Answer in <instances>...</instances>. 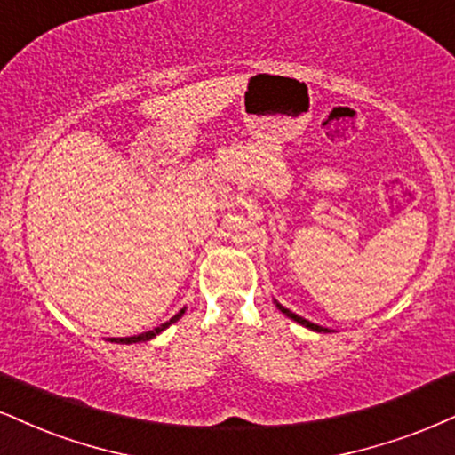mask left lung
Masks as SVG:
<instances>
[{"label":"left lung","instance_id":"left-lung-1","mask_svg":"<svg viewBox=\"0 0 455 455\" xmlns=\"http://www.w3.org/2000/svg\"><path fill=\"white\" fill-rule=\"evenodd\" d=\"M274 304H276V307L280 312L284 314V316H289L291 321H295V323H299L301 327H306V329H310V331H316V333H329V329L327 327H321V324H314V323H310V321H306V318H301L299 314H295V312H291L289 307H284L283 304H278L276 299H274Z\"/></svg>","mask_w":455,"mask_h":455}]
</instances>
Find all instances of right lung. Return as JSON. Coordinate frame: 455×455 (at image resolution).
Here are the masks:
<instances>
[{
	"label": "right lung",
	"instance_id": "right-lung-1",
	"mask_svg": "<svg viewBox=\"0 0 455 455\" xmlns=\"http://www.w3.org/2000/svg\"><path fill=\"white\" fill-rule=\"evenodd\" d=\"M183 312H185V307L183 310H179L175 316L171 318V321H166L164 324H160V327H156V329H151V331H145V333H139V335H132V338H109L108 341H114V344H139V341H149V339H154L156 335H160L162 331L164 329H168L171 327L172 323H177L179 318L183 316Z\"/></svg>",
	"mask_w": 455,
	"mask_h": 455
}]
</instances>
